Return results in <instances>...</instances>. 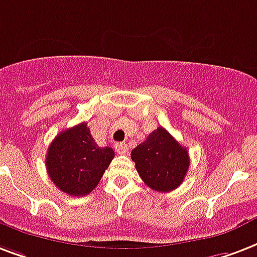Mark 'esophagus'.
Returning a JSON list of instances; mask_svg holds the SVG:
<instances>
[{"mask_svg": "<svg viewBox=\"0 0 257 257\" xmlns=\"http://www.w3.org/2000/svg\"><path fill=\"white\" fill-rule=\"evenodd\" d=\"M114 147H115V151H117V154L124 155L128 152V146H126L125 143H117Z\"/></svg>", "mask_w": 257, "mask_h": 257, "instance_id": "1", "label": "esophagus"}]
</instances>
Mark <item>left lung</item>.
Segmentation results:
<instances>
[{
  "instance_id": "1",
  "label": "left lung",
  "mask_w": 257,
  "mask_h": 257,
  "mask_svg": "<svg viewBox=\"0 0 257 257\" xmlns=\"http://www.w3.org/2000/svg\"><path fill=\"white\" fill-rule=\"evenodd\" d=\"M131 158L144 183L160 193L181 186L189 171L187 150L162 126L150 133L146 142L131 152Z\"/></svg>"
}]
</instances>
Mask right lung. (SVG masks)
Here are the masks:
<instances>
[{
  "mask_svg": "<svg viewBox=\"0 0 257 257\" xmlns=\"http://www.w3.org/2000/svg\"><path fill=\"white\" fill-rule=\"evenodd\" d=\"M114 158L109 147H98L86 122L55 137L46 156L47 172L59 190L83 197L95 189Z\"/></svg>",
  "mask_w": 257,
  "mask_h": 257,
  "instance_id": "add662e5",
  "label": "right lung"
}]
</instances>
